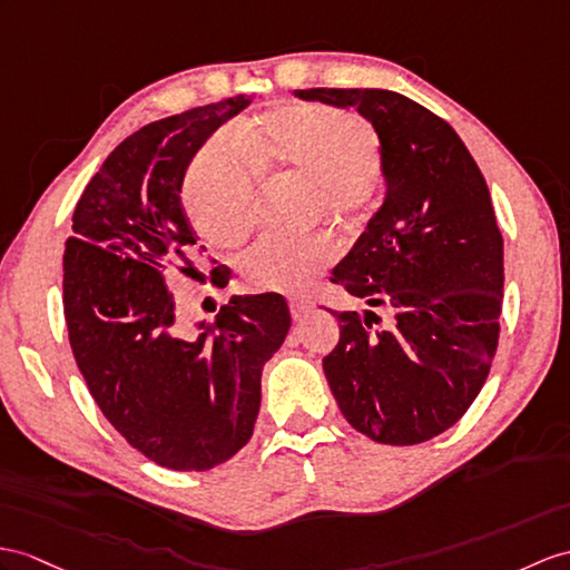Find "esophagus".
I'll list each match as a JSON object with an SVG mask.
<instances>
[{"instance_id": "34e87169", "label": "esophagus", "mask_w": 570, "mask_h": 570, "mask_svg": "<svg viewBox=\"0 0 570 570\" xmlns=\"http://www.w3.org/2000/svg\"><path fill=\"white\" fill-rule=\"evenodd\" d=\"M314 309V304L309 299H293L289 302V314H293L295 322H302L304 316Z\"/></svg>"}]
</instances>
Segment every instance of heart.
<instances>
[{
    "label": "heart",
    "instance_id": "obj_1",
    "mask_svg": "<svg viewBox=\"0 0 570 570\" xmlns=\"http://www.w3.org/2000/svg\"><path fill=\"white\" fill-rule=\"evenodd\" d=\"M193 161L186 207L193 227L217 248L239 246L254 227L252 174H293L314 186L312 205L336 225H357L374 205L380 137L372 125L345 110L289 104L229 132ZM333 258L326 237L302 242L263 239L239 261L244 283L256 293H295Z\"/></svg>",
    "mask_w": 570,
    "mask_h": 570
}]
</instances>
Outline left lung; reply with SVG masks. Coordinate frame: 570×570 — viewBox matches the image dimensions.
I'll list each match as a JSON object with an SVG mask.
<instances>
[{"mask_svg": "<svg viewBox=\"0 0 570 570\" xmlns=\"http://www.w3.org/2000/svg\"><path fill=\"white\" fill-rule=\"evenodd\" d=\"M355 108L380 137L384 200L333 283L390 312H331L324 372L341 413L382 445H419L462 419L489 377L503 304V237L491 193L450 122L386 89H299Z\"/></svg>", "mask_w": 570, "mask_h": 570, "instance_id": "obj_1", "label": "left lung"}]
</instances>
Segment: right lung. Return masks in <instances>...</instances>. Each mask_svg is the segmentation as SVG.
<instances>
[{"mask_svg":"<svg viewBox=\"0 0 570 570\" xmlns=\"http://www.w3.org/2000/svg\"><path fill=\"white\" fill-rule=\"evenodd\" d=\"M252 101L239 94L125 137L79 198L65 246L77 367L108 423L174 471H207L252 440L263 365L289 331L287 302L266 293L234 295L188 333L161 275L193 268L198 237L180 205L193 157Z\"/></svg>","mask_w":570,"mask_h":570,"instance_id":"1","label":"right lung"}]
</instances>
